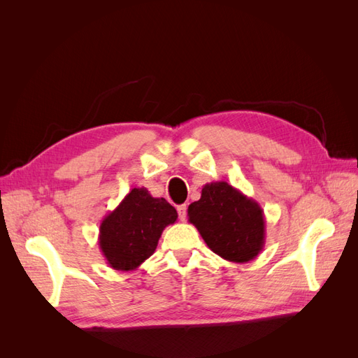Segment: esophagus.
<instances>
[{
    "label": "esophagus",
    "instance_id": "1",
    "mask_svg": "<svg viewBox=\"0 0 358 358\" xmlns=\"http://www.w3.org/2000/svg\"><path fill=\"white\" fill-rule=\"evenodd\" d=\"M178 215H179V220L180 221H185L187 220V206L185 204L178 206Z\"/></svg>",
    "mask_w": 358,
    "mask_h": 358
}]
</instances>
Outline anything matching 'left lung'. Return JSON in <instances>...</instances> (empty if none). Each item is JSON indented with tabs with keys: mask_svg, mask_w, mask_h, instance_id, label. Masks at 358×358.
I'll return each mask as SVG.
<instances>
[{
	"mask_svg": "<svg viewBox=\"0 0 358 358\" xmlns=\"http://www.w3.org/2000/svg\"><path fill=\"white\" fill-rule=\"evenodd\" d=\"M188 221L196 225L206 245L227 262L248 263L264 248L262 206L224 180L206 183L200 200L188 206Z\"/></svg>",
	"mask_w": 358,
	"mask_h": 358,
	"instance_id": "obj_1",
	"label": "left lung"
}]
</instances>
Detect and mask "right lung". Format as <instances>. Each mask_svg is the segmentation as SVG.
Wrapping results in <instances>:
<instances>
[{
	"label": "right lung",
	"mask_w": 358,
	"mask_h": 358,
	"mask_svg": "<svg viewBox=\"0 0 358 358\" xmlns=\"http://www.w3.org/2000/svg\"><path fill=\"white\" fill-rule=\"evenodd\" d=\"M178 220L166 199L146 188H133L100 224L99 245L107 264L121 272L136 270L155 252L164 229Z\"/></svg>",
	"instance_id": "1"
}]
</instances>
